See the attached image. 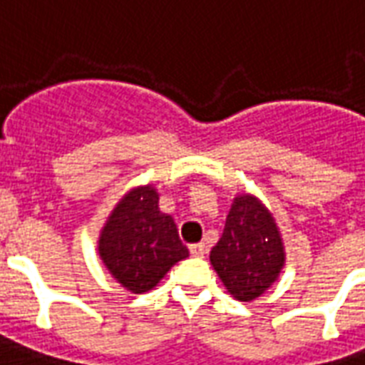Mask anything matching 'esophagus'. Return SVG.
<instances>
[{
    "mask_svg": "<svg viewBox=\"0 0 365 365\" xmlns=\"http://www.w3.org/2000/svg\"><path fill=\"white\" fill-rule=\"evenodd\" d=\"M190 253L193 257H205V253H207V247L203 244H195L190 245Z\"/></svg>",
    "mask_w": 365,
    "mask_h": 365,
    "instance_id": "obj_1",
    "label": "esophagus"
}]
</instances>
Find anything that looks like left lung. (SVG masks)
<instances>
[{
    "label": "left lung",
    "mask_w": 365,
    "mask_h": 365,
    "mask_svg": "<svg viewBox=\"0 0 365 365\" xmlns=\"http://www.w3.org/2000/svg\"><path fill=\"white\" fill-rule=\"evenodd\" d=\"M210 265L240 302L259 298L279 279L284 245L274 218L257 197L244 193L234 199L222 237L210 250Z\"/></svg>",
    "instance_id": "1"
}]
</instances>
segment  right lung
Instances as JSON below:
<instances>
[{
  "instance_id": "1",
  "label": "right lung",
  "mask_w": 365,
  "mask_h": 365,
  "mask_svg": "<svg viewBox=\"0 0 365 365\" xmlns=\"http://www.w3.org/2000/svg\"><path fill=\"white\" fill-rule=\"evenodd\" d=\"M98 253L110 274L133 294L155 288L190 255L172 217L158 209L153 185L135 187L115 205L100 232Z\"/></svg>"
}]
</instances>
